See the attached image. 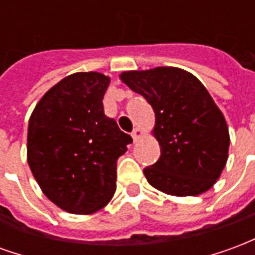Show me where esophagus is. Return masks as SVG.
<instances>
[{"instance_id": "obj_1", "label": "esophagus", "mask_w": 255, "mask_h": 255, "mask_svg": "<svg viewBox=\"0 0 255 255\" xmlns=\"http://www.w3.org/2000/svg\"><path fill=\"white\" fill-rule=\"evenodd\" d=\"M140 135H142V132H140V129L139 128H135L132 131V133H131V136H132L133 142H136L139 138H140Z\"/></svg>"}]
</instances>
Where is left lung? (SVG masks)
Returning a JSON list of instances; mask_svg holds the SVG:
<instances>
[{
    "mask_svg": "<svg viewBox=\"0 0 255 255\" xmlns=\"http://www.w3.org/2000/svg\"><path fill=\"white\" fill-rule=\"evenodd\" d=\"M120 79L143 95L155 113L153 135L161 155L143 169L147 182L176 197L199 195L213 187L228 160L230 132L205 86L175 67L127 71Z\"/></svg>",
    "mask_w": 255,
    "mask_h": 255,
    "instance_id": "8db88e82",
    "label": "left lung"
}]
</instances>
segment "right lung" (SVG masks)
Segmentation results:
<instances>
[{
	"mask_svg": "<svg viewBox=\"0 0 255 255\" xmlns=\"http://www.w3.org/2000/svg\"><path fill=\"white\" fill-rule=\"evenodd\" d=\"M111 79L76 72L36 104L28 122L27 161L53 203L73 214L102 209L116 191L119 157L132 142L104 112Z\"/></svg>",
	"mask_w": 255,
	"mask_h": 255,
	"instance_id": "obj_1",
	"label": "right lung"
}]
</instances>
